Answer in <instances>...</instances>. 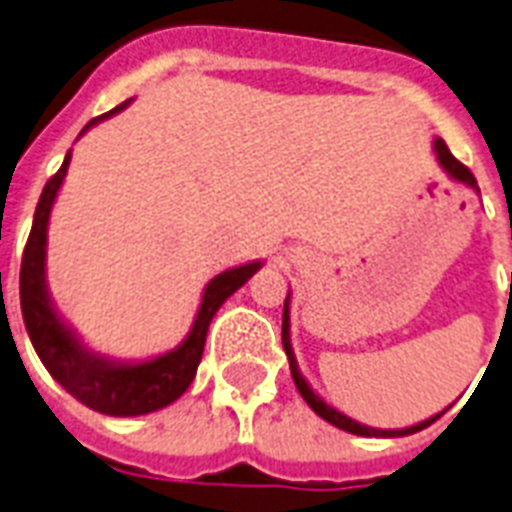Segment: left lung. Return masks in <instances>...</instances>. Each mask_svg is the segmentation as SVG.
Segmentation results:
<instances>
[{
	"instance_id": "8db88e82",
	"label": "left lung",
	"mask_w": 512,
	"mask_h": 512,
	"mask_svg": "<svg viewBox=\"0 0 512 512\" xmlns=\"http://www.w3.org/2000/svg\"><path fill=\"white\" fill-rule=\"evenodd\" d=\"M433 151H436V159L438 164H441V170L446 172V175L452 177V180H457V183L468 185V188H473V191L478 193V185H476V177H473V172L465 167V164H460L457 159L452 156V151L446 148V143L441 138L433 140ZM281 342H284V350H287V358H289V372H292V380H295L297 390H300V396L305 398V404L311 406L313 412L319 414L321 420H327L329 425H335V428L340 430H348V433H353V436H366V438H398V436H412V433H417V430L428 428L430 422H436L441 414H436V417H430V420H422L417 422V425H409V428H401V430H382V428H369V425H361V422L350 420L348 414L337 412L335 406H329L324 398L319 396V393H313V388L308 385V380H305L303 374H300V369H297V358H295V350H292V340H289V295L287 300H284V319H281Z\"/></svg>"
}]
</instances>
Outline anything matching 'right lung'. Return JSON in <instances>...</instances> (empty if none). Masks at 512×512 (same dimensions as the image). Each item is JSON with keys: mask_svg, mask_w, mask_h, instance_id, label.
Here are the masks:
<instances>
[{"mask_svg": "<svg viewBox=\"0 0 512 512\" xmlns=\"http://www.w3.org/2000/svg\"><path fill=\"white\" fill-rule=\"evenodd\" d=\"M127 106H130V100H124L114 111L92 119L82 130V135ZM68 164H71V151L60 164V170L44 185L39 204H36L34 225H31L26 249H23L20 311L26 321V332L31 337L36 356L42 358L44 369L52 374V380H58L84 406H90L100 414H111V417H138V414L156 412V409L170 406L188 390L196 377V369H199L201 353H204L209 321L215 319L220 305L236 289L244 287L263 263L252 260V263L217 273L204 287L191 332L177 348L167 350L162 356L148 358V361H116V358L100 356L87 348L76 337L74 329L60 319L52 305L50 292H47V271H44L47 268V225H50V212L58 199L60 185L66 180Z\"/></svg>", "mask_w": 512, "mask_h": 512, "instance_id": "1", "label": "right lung"}]
</instances>
